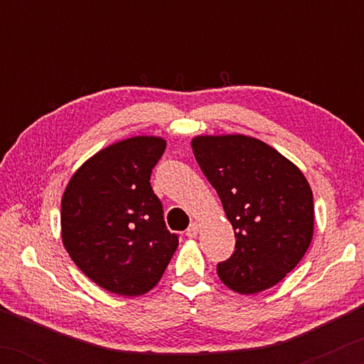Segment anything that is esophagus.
Instances as JSON below:
<instances>
[{"label":"esophagus","mask_w":364,"mask_h":364,"mask_svg":"<svg viewBox=\"0 0 364 364\" xmlns=\"http://www.w3.org/2000/svg\"><path fill=\"white\" fill-rule=\"evenodd\" d=\"M186 233H187V237H188V238H196V237H197V233H198V223L193 222L192 225L187 228V232H186Z\"/></svg>","instance_id":"34e87169"}]
</instances>
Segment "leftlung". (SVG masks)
<instances>
[{
	"label": "left lung",
	"instance_id": "1",
	"mask_svg": "<svg viewBox=\"0 0 364 364\" xmlns=\"http://www.w3.org/2000/svg\"><path fill=\"white\" fill-rule=\"evenodd\" d=\"M192 151L235 230V252L217 265L218 278L240 295L277 285L313 238L306 177L277 149L243 134L197 136Z\"/></svg>",
	"mask_w": 364,
	"mask_h": 364
}]
</instances>
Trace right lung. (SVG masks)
Wrapping results in <instances>:
<instances>
[{"mask_svg":"<svg viewBox=\"0 0 364 364\" xmlns=\"http://www.w3.org/2000/svg\"><path fill=\"white\" fill-rule=\"evenodd\" d=\"M166 146L156 136L111 144L73 173L63 193L64 248L84 275L116 295L151 291L178 247L151 187Z\"/></svg>","mask_w":364,"mask_h":364,"instance_id":"add662e5","label":"right lung"}]
</instances>
